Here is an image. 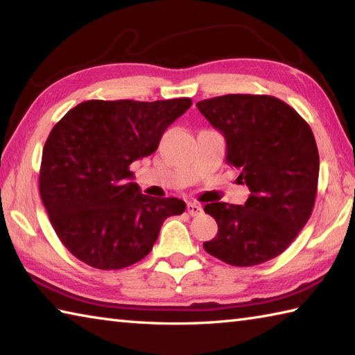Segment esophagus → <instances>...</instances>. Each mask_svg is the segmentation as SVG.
<instances>
[{"mask_svg":"<svg viewBox=\"0 0 355 355\" xmlns=\"http://www.w3.org/2000/svg\"><path fill=\"white\" fill-rule=\"evenodd\" d=\"M187 211L190 216H202V213H204V209H202L200 205L194 204V202H188L187 204Z\"/></svg>","mask_w":355,"mask_h":355,"instance_id":"obj_1","label":"esophagus"}]
</instances>
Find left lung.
Returning <instances> with one entry per match:
<instances>
[{
    "instance_id": "1",
    "label": "left lung",
    "mask_w": 355,
    "mask_h": 355,
    "mask_svg": "<svg viewBox=\"0 0 355 355\" xmlns=\"http://www.w3.org/2000/svg\"><path fill=\"white\" fill-rule=\"evenodd\" d=\"M225 136L227 161L250 188L245 205L213 202L204 211L218 234L204 248L222 262L252 266L277 257L313 213L319 150L306 121L268 95H223L196 104Z\"/></svg>"
}]
</instances>
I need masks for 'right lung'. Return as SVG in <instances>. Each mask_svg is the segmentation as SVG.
Listing matches in <instances>:
<instances>
[{"label":"right lung","mask_w":355,"mask_h":355,"mask_svg":"<svg viewBox=\"0 0 355 355\" xmlns=\"http://www.w3.org/2000/svg\"><path fill=\"white\" fill-rule=\"evenodd\" d=\"M190 98L155 103L92 99L71 108L42 148L40 194L64 247L98 270H121L153 248L164 220L185 202L151 198L130 164L155 153Z\"/></svg>","instance_id":"right-lung-1"}]
</instances>
